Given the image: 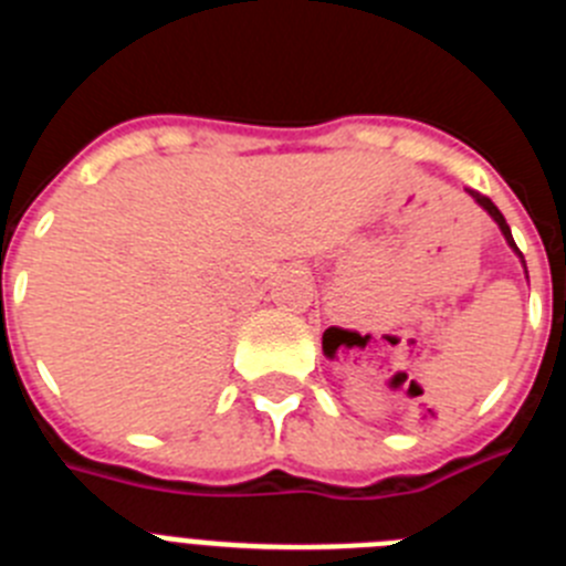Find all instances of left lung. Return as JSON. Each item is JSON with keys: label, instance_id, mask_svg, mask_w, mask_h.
Listing matches in <instances>:
<instances>
[{"label": "left lung", "instance_id": "8db88e82", "mask_svg": "<svg viewBox=\"0 0 566 566\" xmlns=\"http://www.w3.org/2000/svg\"><path fill=\"white\" fill-rule=\"evenodd\" d=\"M468 192H470V198H473V201L479 203V207H482V209H488V214H490V218H493V221L499 223V229H502V232H504V238H507V243H510V247H513V249H516V252H518L516 240H513V234H510V227H507V221H504V214L499 212V207H496V203L490 201L488 195L476 192V189H468ZM518 254H522V252H518Z\"/></svg>", "mask_w": 566, "mask_h": 566}]
</instances>
